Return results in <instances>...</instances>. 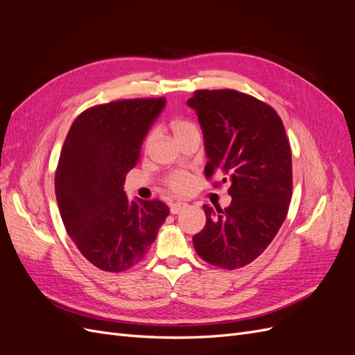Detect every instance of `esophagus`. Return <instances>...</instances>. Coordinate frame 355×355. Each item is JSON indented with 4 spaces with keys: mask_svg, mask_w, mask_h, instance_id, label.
Segmentation results:
<instances>
[{
    "mask_svg": "<svg viewBox=\"0 0 355 355\" xmlns=\"http://www.w3.org/2000/svg\"><path fill=\"white\" fill-rule=\"evenodd\" d=\"M187 206H188L187 202L176 201V202H173V204H171V206H170V211H171V214H178V213H180L182 210H184Z\"/></svg>",
    "mask_w": 355,
    "mask_h": 355,
    "instance_id": "1",
    "label": "esophagus"
}]
</instances>
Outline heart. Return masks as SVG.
Returning a JSON list of instances; mask_svg holds the SVG:
<instances>
[{"instance_id": "1", "label": "heart", "mask_w": 355, "mask_h": 355, "mask_svg": "<svg viewBox=\"0 0 355 355\" xmlns=\"http://www.w3.org/2000/svg\"><path fill=\"white\" fill-rule=\"evenodd\" d=\"M171 130H173L176 139H180L184 137L189 133H194V132H198L197 127L194 123H191L188 120H176L171 123ZM153 137L154 135L151 133L145 141V146L148 148L149 145H151L153 142ZM167 187L175 191V192H185L189 187H191V175L188 173V171H184V170H178V171H173V173H170L167 176Z\"/></svg>"}]
</instances>
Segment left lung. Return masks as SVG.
I'll list each match as a JSON object with an SVG mask.
<instances>
[{"mask_svg": "<svg viewBox=\"0 0 355 355\" xmlns=\"http://www.w3.org/2000/svg\"><path fill=\"white\" fill-rule=\"evenodd\" d=\"M188 105L204 135L206 178L220 175L232 197L223 210L204 204L206 227L192 243L202 261L237 270L263 253L287 216L293 188L288 139L275 110L250 94L197 90Z\"/></svg>", "mask_w": 355, "mask_h": 355, "instance_id": "1", "label": "left lung"}]
</instances>
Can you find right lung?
Listing matches in <instances>:
<instances>
[{
    "label": "right lung",
    "mask_w": 355,
    "mask_h": 355,
    "mask_svg": "<svg viewBox=\"0 0 355 355\" xmlns=\"http://www.w3.org/2000/svg\"><path fill=\"white\" fill-rule=\"evenodd\" d=\"M164 105L166 98H149L92 106L63 144L55 176L60 216L81 254L102 271L141 262L170 213L163 201H130L123 189Z\"/></svg>",
    "instance_id": "1"
}]
</instances>
